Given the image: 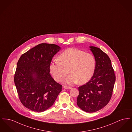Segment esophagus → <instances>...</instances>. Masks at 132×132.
<instances>
[{"mask_svg": "<svg viewBox=\"0 0 132 132\" xmlns=\"http://www.w3.org/2000/svg\"><path fill=\"white\" fill-rule=\"evenodd\" d=\"M64 88L65 89H71V87H69V86H64Z\"/></svg>", "mask_w": 132, "mask_h": 132, "instance_id": "obj_1", "label": "esophagus"}]
</instances>
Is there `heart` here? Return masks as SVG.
I'll return each instance as SVG.
<instances>
[{
  "instance_id": "1",
  "label": "heart",
  "mask_w": 132,
  "mask_h": 132,
  "mask_svg": "<svg viewBox=\"0 0 132 132\" xmlns=\"http://www.w3.org/2000/svg\"><path fill=\"white\" fill-rule=\"evenodd\" d=\"M59 61H52L49 69L55 80L60 82L69 72L65 82L68 84H83L92 77L96 67L93 55L77 49L69 48L58 56ZM69 71H68V70Z\"/></svg>"
}]
</instances>
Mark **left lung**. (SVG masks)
Wrapping results in <instances>:
<instances>
[{
	"mask_svg": "<svg viewBox=\"0 0 132 132\" xmlns=\"http://www.w3.org/2000/svg\"><path fill=\"white\" fill-rule=\"evenodd\" d=\"M96 60L91 80L78 88V107L88 113L98 111L106 106L112 97L116 76L108 56L100 48L90 46Z\"/></svg>",
	"mask_w": 132,
	"mask_h": 132,
	"instance_id": "left-lung-1",
	"label": "left lung"
}]
</instances>
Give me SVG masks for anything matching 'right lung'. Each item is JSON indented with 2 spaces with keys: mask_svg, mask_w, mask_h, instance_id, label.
<instances>
[{
  "mask_svg": "<svg viewBox=\"0 0 132 132\" xmlns=\"http://www.w3.org/2000/svg\"><path fill=\"white\" fill-rule=\"evenodd\" d=\"M61 48L41 43L21 56L17 64L14 81L19 100L31 111L42 112L54 104L62 86L50 74L49 64Z\"/></svg>",
  "mask_w": 132,
  "mask_h": 132,
  "instance_id": "right-lung-1",
  "label": "right lung"
}]
</instances>
